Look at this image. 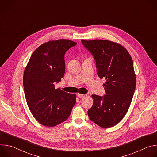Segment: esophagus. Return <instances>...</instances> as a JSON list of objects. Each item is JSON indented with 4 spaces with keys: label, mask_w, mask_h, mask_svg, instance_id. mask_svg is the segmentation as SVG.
<instances>
[{
    "label": "esophagus",
    "mask_w": 157,
    "mask_h": 157,
    "mask_svg": "<svg viewBox=\"0 0 157 157\" xmlns=\"http://www.w3.org/2000/svg\"><path fill=\"white\" fill-rule=\"evenodd\" d=\"M86 96L85 94H78V97H79V98H83Z\"/></svg>",
    "instance_id": "esophagus-1"
}]
</instances>
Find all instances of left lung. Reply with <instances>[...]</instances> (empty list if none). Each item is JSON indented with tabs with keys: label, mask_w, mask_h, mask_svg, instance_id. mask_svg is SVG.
<instances>
[{
	"label": "left lung",
	"mask_w": 157,
	"mask_h": 157,
	"mask_svg": "<svg viewBox=\"0 0 157 157\" xmlns=\"http://www.w3.org/2000/svg\"><path fill=\"white\" fill-rule=\"evenodd\" d=\"M93 56L98 76L106 79V94L92 95V107L87 110L91 121L102 128L117 124L125 116L136 86L132 59L121 44L104 40H81Z\"/></svg>",
	"instance_id": "obj_1"
}]
</instances>
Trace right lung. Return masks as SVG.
Segmentation results:
<instances>
[{
  "label": "right lung",
  "mask_w": 157,
  "mask_h": 157,
  "mask_svg": "<svg viewBox=\"0 0 157 157\" xmlns=\"http://www.w3.org/2000/svg\"><path fill=\"white\" fill-rule=\"evenodd\" d=\"M77 43L61 39L44 43L32 55L25 69L23 84L32 115L41 124L55 127L70 116L76 94L55 88L65 72L64 55Z\"/></svg>",
  "instance_id": "1"
}]
</instances>
